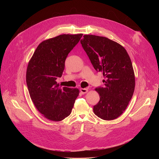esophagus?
<instances>
[{
  "instance_id": "34e87169",
  "label": "esophagus",
  "mask_w": 159,
  "mask_h": 159,
  "mask_svg": "<svg viewBox=\"0 0 159 159\" xmlns=\"http://www.w3.org/2000/svg\"><path fill=\"white\" fill-rule=\"evenodd\" d=\"M80 91L81 92V93L82 94H85V93H87L88 92V89H86V88H84V89H80Z\"/></svg>"
}]
</instances>
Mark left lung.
<instances>
[{
	"instance_id": "left-lung-1",
	"label": "left lung",
	"mask_w": 159,
	"mask_h": 159,
	"mask_svg": "<svg viewBox=\"0 0 159 159\" xmlns=\"http://www.w3.org/2000/svg\"><path fill=\"white\" fill-rule=\"evenodd\" d=\"M80 43L97 72H102L104 86L96 89L100 100L95 115L104 120L119 117L126 109L134 90L131 59L124 47L106 37L84 35Z\"/></svg>"
}]
</instances>
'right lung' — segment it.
I'll return each instance as SVG.
<instances>
[{
	"label": "right lung",
	"mask_w": 159,
	"mask_h": 159,
	"mask_svg": "<svg viewBox=\"0 0 159 159\" xmlns=\"http://www.w3.org/2000/svg\"><path fill=\"white\" fill-rule=\"evenodd\" d=\"M82 34H61L41 42L27 68L26 83L32 101L47 119L60 121L69 116L79 94L78 89L61 87L57 82L65 61Z\"/></svg>",
	"instance_id": "obj_1"
}]
</instances>
